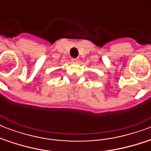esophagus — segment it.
<instances>
[{
	"label": "esophagus",
	"mask_w": 151,
	"mask_h": 151,
	"mask_svg": "<svg viewBox=\"0 0 151 151\" xmlns=\"http://www.w3.org/2000/svg\"><path fill=\"white\" fill-rule=\"evenodd\" d=\"M78 62V59H72V63H77Z\"/></svg>",
	"instance_id": "obj_1"
}]
</instances>
